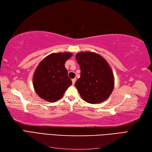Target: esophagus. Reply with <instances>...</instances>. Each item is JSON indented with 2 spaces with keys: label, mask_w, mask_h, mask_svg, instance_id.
Masks as SVG:
<instances>
[{
  "label": "esophagus",
  "mask_w": 152,
  "mask_h": 152,
  "mask_svg": "<svg viewBox=\"0 0 152 152\" xmlns=\"http://www.w3.org/2000/svg\"><path fill=\"white\" fill-rule=\"evenodd\" d=\"M72 81L73 85H74L75 83V82H76V79H75V78H74V79H72Z\"/></svg>",
  "instance_id": "obj_1"
}]
</instances>
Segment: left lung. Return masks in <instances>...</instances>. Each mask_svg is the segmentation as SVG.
Instances as JSON below:
<instances>
[{
	"instance_id": "1",
	"label": "left lung",
	"mask_w": 152,
	"mask_h": 152,
	"mask_svg": "<svg viewBox=\"0 0 152 152\" xmlns=\"http://www.w3.org/2000/svg\"><path fill=\"white\" fill-rule=\"evenodd\" d=\"M75 57L81 72L75 86L82 98L92 104L104 102L114 87L113 74L108 63L93 52H80Z\"/></svg>"
}]
</instances>
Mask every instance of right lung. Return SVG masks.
Wrapping results in <instances>:
<instances>
[{
  "mask_svg": "<svg viewBox=\"0 0 152 152\" xmlns=\"http://www.w3.org/2000/svg\"><path fill=\"white\" fill-rule=\"evenodd\" d=\"M72 56L67 52L53 53L39 63L33 77L34 87L39 97L49 102H55L63 97L72 84L65 66Z\"/></svg>",
  "mask_w": 152,
  "mask_h": 152,
  "instance_id": "1",
  "label": "right lung"
}]
</instances>
